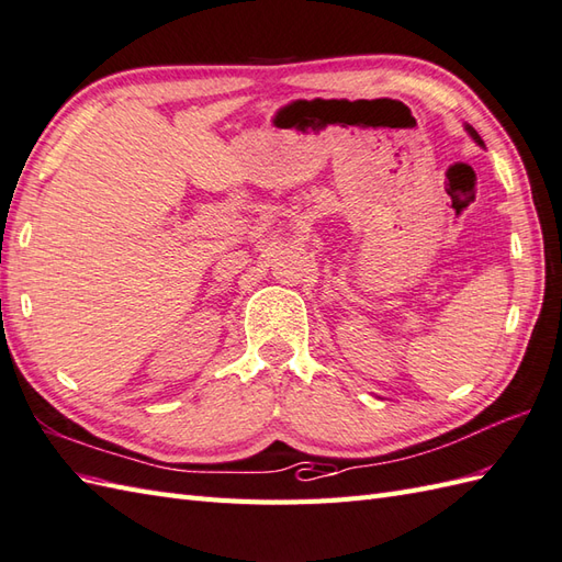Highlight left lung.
Returning <instances> with one entry per match:
<instances>
[{
	"instance_id": "left-lung-1",
	"label": "left lung",
	"mask_w": 562,
	"mask_h": 562,
	"mask_svg": "<svg viewBox=\"0 0 562 562\" xmlns=\"http://www.w3.org/2000/svg\"><path fill=\"white\" fill-rule=\"evenodd\" d=\"M464 132L474 138V143L476 146H484V140H481V136L474 132V126H469V124H464Z\"/></svg>"
}]
</instances>
